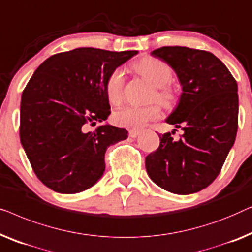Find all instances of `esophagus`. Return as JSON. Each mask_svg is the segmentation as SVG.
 <instances>
[{
    "mask_svg": "<svg viewBox=\"0 0 252 252\" xmlns=\"http://www.w3.org/2000/svg\"><path fill=\"white\" fill-rule=\"evenodd\" d=\"M139 133H140L139 130H130V131H129V136H130L131 138H136V137H138V136H139Z\"/></svg>",
    "mask_w": 252,
    "mask_h": 252,
    "instance_id": "34e87169",
    "label": "esophagus"
}]
</instances>
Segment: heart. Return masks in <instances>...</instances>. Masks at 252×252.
Wrapping results in <instances>:
<instances>
[{
    "label": "heart",
    "instance_id": "obj_1",
    "mask_svg": "<svg viewBox=\"0 0 252 252\" xmlns=\"http://www.w3.org/2000/svg\"><path fill=\"white\" fill-rule=\"evenodd\" d=\"M136 68L145 79L157 87V98L168 104L172 100L173 94L168 83L172 79V69L168 63L153 57H146L136 65ZM125 89V72L115 69L109 74L106 81V94L112 104H119L123 98ZM161 107L158 104L148 106H125L113 114V121L116 126L138 129L148 121L160 118Z\"/></svg>",
    "mask_w": 252,
    "mask_h": 252
}]
</instances>
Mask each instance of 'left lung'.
I'll return each instance as SVG.
<instances>
[{
	"instance_id": "1",
	"label": "left lung",
	"mask_w": 252,
	"mask_h": 252,
	"mask_svg": "<svg viewBox=\"0 0 252 252\" xmlns=\"http://www.w3.org/2000/svg\"><path fill=\"white\" fill-rule=\"evenodd\" d=\"M178 77L182 94L165 122L182 129L179 140L160 134V146L145 158L150 178L175 194H193L219 175L234 145L239 116L237 83L211 52L186 47L152 51Z\"/></svg>"
}]
</instances>
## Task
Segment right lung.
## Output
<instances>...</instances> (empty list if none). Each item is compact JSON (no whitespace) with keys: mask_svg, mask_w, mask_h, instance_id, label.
Masks as SVG:
<instances>
[{"mask_svg":"<svg viewBox=\"0 0 252 252\" xmlns=\"http://www.w3.org/2000/svg\"><path fill=\"white\" fill-rule=\"evenodd\" d=\"M138 51L77 48L41 63L21 94L20 141L32 168L57 193H80L105 171L107 147L127 138L126 129L88 123L106 121L109 74Z\"/></svg>","mask_w":252,"mask_h":252,"instance_id":"obj_1","label":"right lung"}]
</instances>
